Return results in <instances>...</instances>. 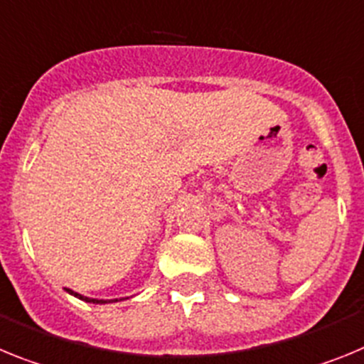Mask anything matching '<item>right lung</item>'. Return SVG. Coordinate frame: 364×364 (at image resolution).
Masks as SVG:
<instances>
[{
	"label": "right lung",
	"instance_id": "1",
	"mask_svg": "<svg viewBox=\"0 0 364 364\" xmlns=\"http://www.w3.org/2000/svg\"><path fill=\"white\" fill-rule=\"evenodd\" d=\"M67 291H69V294H73L74 297L82 299V301H85V302H96V304H102V302H105V301H100V299H89V297H83V295H80V294H74V291H70V290H67Z\"/></svg>",
	"mask_w": 364,
	"mask_h": 364
}]
</instances>
